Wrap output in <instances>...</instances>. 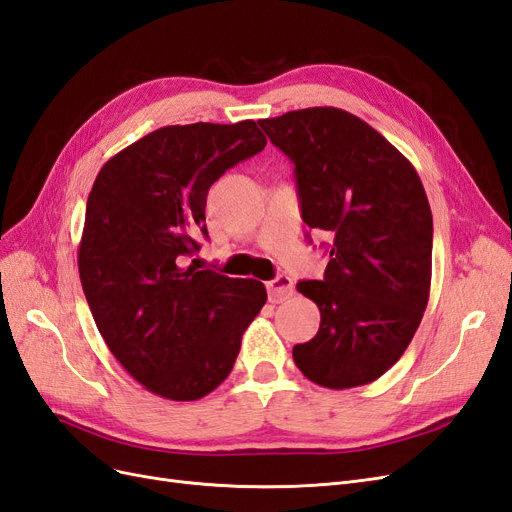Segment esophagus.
<instances>
[{
  "mask_svg": "<svg viewBox=\"0 0 512 512\" xmlns=\"http://www.w3.org/2000/svg\"><path fill=\"white\" fill-rule=\"evenodd\" d=\"M267 292H269V301L280 303V301H286L288 297H292L294 284L288 275H277V277H273V280L267 282Z\"/></svg>",
  "mask_w": 512,
  "mask_h": 512,
  "instance_id": "obj_1",
  "label": "esophagus"
}]
</instances>
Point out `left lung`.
<instances>
[{"label":"left lung","instance_id":"obj_1","mask_svg":"<svg viewBox=\"0 0 512 512\" xmlns=\"http://www.w3.org/2000/svg\"><path fill=\"white\" fill-rule=\"evenodd\" d=\"M258 123L294 162L303 222L331 237L322 280L297 284L318 305L320 329L292 359L327 389L374 382L406 352L429 301L433 220L421 177L342 108Z\"/></svg>","mask_w":512,"mask_h":512}]
</instances>
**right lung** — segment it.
<instances>
[{"label":"right lung","mask_w":512,"mask_h":512,"mask_svg":"<svg viewBox=\"0 0 512 512\" xmlns=\"http://www.w3.org/2000/svg\"><path fill=\"white\" fill-rule=\"evenodd\" d=\"M267 138L256 121L166 126L108 160L87 198L79 275L108 350L147 391L173 401L228 378L265 284L181 267L198 250L207 192Z\"/></svg>","instance_id":"1"}]
</instances>
